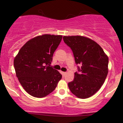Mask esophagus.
Masks as SVG:
<instances>
[{"label": "esophagus", "instance_id": "obj_1", "mask_svg": "<svg viewBox=\"0 0 123 123\" xmlns=\"http://www.w3.org/2000/svg\"><path fill=\"white\" fill-rule=\"evenodd\" d=\"M67 74V72H62V74H63V76H65V75H66Z\"/></svg>", "mask_w": 123, "mask_h": 123}]
</instances>
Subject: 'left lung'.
<instances>
[{"instance_id": "left-lung-1", "label": "left lung", "mask_w": 123, "mask_h": 123, "mask_svg": "<svg viewBox=\"0 0 123 123\" xmlns=\"http://www.w3.org/2000/svg\"><path fill=\"white\" fill-rule=\"evenodd\" d=\"M71 48L80 73L75 72L68 83L70 91L80 98H88L101 87L108 73L109 58L101 47L93 40L82 36H63Z\"/></svg>"}]
</instances>
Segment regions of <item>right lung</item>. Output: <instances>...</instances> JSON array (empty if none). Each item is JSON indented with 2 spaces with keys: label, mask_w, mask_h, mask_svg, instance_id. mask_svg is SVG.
<instances>
[{
  "label": "right lung",
  "mask_w": 123,
  "mask_h": 123,
  "mask_svg": "<svg viewBox=\"0 0 123 123\" xmlns=\"http://www.w3.org/2000/svg\"><path fill=\"white\" fill-rule=\"evenodd\" d=\"M62 35L44 34L28 40L14 59L19 83L30 95L44 97L55 90L62 75L50 67L53 54L62 41Z\"/></svg>",
  "instance_id": "1"
}]
</instances>
